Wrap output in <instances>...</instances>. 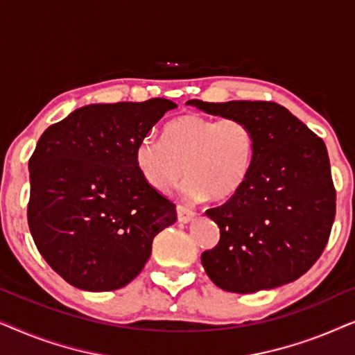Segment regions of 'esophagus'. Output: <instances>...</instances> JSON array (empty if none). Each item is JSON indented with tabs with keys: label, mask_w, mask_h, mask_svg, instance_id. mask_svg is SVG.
<instances>
[{
	"label": "esophagus",
	"mask_w": 355,
	"mask_h": 355,
	"mask_svg": "<svg viewBox=\"0 0 355 355\" xmlns=\"http://www.w3.org/2000/svg\"><path fill=\"white\" fill-rule=\"evenodd\" d=\"M176 211H178V221L179 223H189L193 216H196V213H193L191 208H186L182 205H178Z\"/></svg>",
	"instance_id": "34e87169"
}]
</instances>
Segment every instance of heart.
<instances>
[{
    "mask_svg": "<svg viewBox=\"0 0 355 355\" xmlns=\"http://www.w3.org/2000/svg\"><path fill=\"white\" fill-rule=\"evenodd\" d=\"M255 155V132L244 119L189 113L168 123L163 139L145 135L134 158L144 181L159 193L171 191L186 173L181 196L200 202L234 197L250 176Z\"/></svg>",
    "mask_w": 355,
    "mask_h": 355,
    "instance_id": "heart-1",
    "label": "heart"
}]
</instances>
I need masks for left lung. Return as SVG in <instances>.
<instances>
[{"label": "left lung", "instance_id": "left-lung-1", "mask_svg": "<svg viewBox=\"0 0 355 355\" xmlns=\"http://www.w3.org/2000/svg\"><path fill=\"white\" fill-rule=\"evenodd\" d=\"M187 105L244 119L257 137L244 187L205 211L220 227L218 245L202 254L208 278L239 294L293 283L320 259L336 215L327 145L273 101L189 100Z\"/></svg>", "mask_w": 355, "mask_h": 355}]
</instances>
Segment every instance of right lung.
<instances>
[{"mask_svg": "<svg viewBox=\"0 0 355 355\" xmlns=\"http://www.w3.org/2000/svg\"><path fill=\"white\" fill-rule=\"evenodd\" d=\"M176 103L87 105L48 128L28 159L27 220L38 252L76 288L129 284L153 237L176 221V205L135 166V147Z\"/></svg>", "mask_w": 355, "mask_h": 355, "instance_id": "obj_1", "label": "right lung"}]
</instances>
